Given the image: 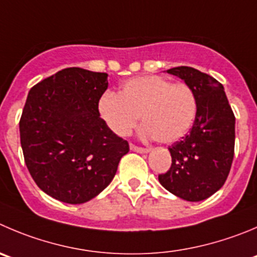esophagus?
I'll return each instance as SVG.
<instances>
[{"label":"esophagus","mask_w":257,"mask_h":257,"mask_svg":"<svg viewBox=\"0 0 257 257\" xmlns=\"http://www.w3.org/2000/svg\"><path fill=\"white\" fill-rule=\"evenodd\" d=\"M130 149H131V150H133V151H136V153H140V154H148V153H150V150H149V149L140 148V146L133 145V144H131V145H130Z\"/></svg>","instance_id":"esophagus-1"}]
</instances>
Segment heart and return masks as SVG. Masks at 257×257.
Masks as SVG:
<instances>
[{"instance_id":"1","label":"heart","mask_w":257,"mask_h":257,"mask_svg":"<svg viewBox=\"0 0 257 257\" xmlns=\"http://www.w3.org/2000/svg\"><path fill=\"white\" fill-rule=\"evenodd\" d=\"M192 88L160 75H141L123 82L118 96L104 93L98 102L102 118L118 136L130 135L139 122L143 135L160 144H173L187 135L197 116Z\"/></svg>"}]
</instances>
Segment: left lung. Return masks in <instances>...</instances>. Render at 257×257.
<instances>
[{
  "label": "left lung",
  "instance_id": "obj_1",
  "mask_svg": "<svg viewBox=\"0 0 257 257\" xmlns=\"http://www.w3.org/2000/svg\"><path fill=\"white\" fill-rule=\"evenodd\" d=\"M167 73L193 89L198 109L192 130L169 148L172 167L159 175L167 190L188 202L207 199L228 177L234 153V114L224 88L211 75L190 67Z\"/></svg>",
  "mask_w": 257,
  "mask_h": 257
}]
</instances>
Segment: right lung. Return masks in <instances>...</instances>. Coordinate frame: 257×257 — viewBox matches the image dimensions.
<instances>
[{
    "label": "right lung",
    "mask_w": 257,
    "mask_h": 257,
    "mask_svg": "<svg viewBox=\"0 0 257 257\" xmlns=\"http://www.w3.org/2000/svg\"><path fill=\"white\" fill-rule=\"evenodd\" d=\"M107 77L67 68L28 94L20 119L26 167L44 193L64 203H85L98 195L130 150L99 117Z\"/></svg>",
    "instance_id": "right-lung-1"
}]
</instances>
